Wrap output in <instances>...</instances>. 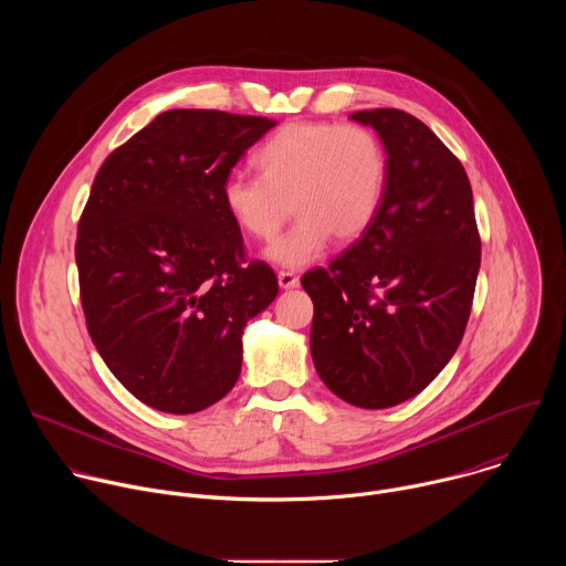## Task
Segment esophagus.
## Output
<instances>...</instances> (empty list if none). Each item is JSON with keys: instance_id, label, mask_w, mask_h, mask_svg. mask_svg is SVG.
I'll use <instances>...</instances> for the list:
<instances>
[{"instance_id": "esophagus-1", "label": "esophagus", "mask_w": 566, "mask_h": 566, "mask_svg": "<svg viewBox=\"0 0 566 566\" xmlns=\"http://www.w3.org/2000/svg\"><path fill=\"white\" fill-rule=\"evenodd\" d=\"M277 282H280L282 289H295L300 284V277L295 273H291V271H280L277 273Z\"/></svg>"}]
</instances>
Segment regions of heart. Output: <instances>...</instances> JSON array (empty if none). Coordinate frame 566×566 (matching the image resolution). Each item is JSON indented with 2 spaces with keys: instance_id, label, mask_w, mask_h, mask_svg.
<instances>
[{
  "instance_id": "heart-1",
  "label": "heart",
  "mask_w": 566,
  "mask_h": 566,
  "mask_svg": "<svg viewBox=\"0 0 566 566\" xmlns=\"http://www.w3.org/2000/svg\"><path fill=\"white\" fill-rule=\"evenodd\" d=\"M253 160L260 177L230 175L221 186V203L239 232L258 241H273L293 210L297 223L266 251L280 266L311 264L332 237L349 244L378 217L387 151L365 125L286 123Z\"/></svg>"
}]
</instances>
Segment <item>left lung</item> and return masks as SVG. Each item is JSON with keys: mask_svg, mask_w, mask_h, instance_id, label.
Returning a JSON list of instances; mask_svg holds the SVG:
<instances>
[{"mask_svg": "<svg viewBox=\"0 0 566 566\" xmlns=\"http://www.w3.org/2000/svg\"><path fill=\"white\" fill-rule=\"evenodd\" d=\"M387 184L371 228L329 269L302 275L311 356L336 396L382 410L423 391L454 356L474 297L481 239L461 160L419 118L365 109Z\"/></svg>", "mask_w": 566, "mask_h": 566, "instance_id": "8db88e82", "label": "left lung"}]
</instances>
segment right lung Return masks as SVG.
<instances>
[{
  "mask_svg": "<svg viewBox=\"0 0 566 566\" xmlns=\"http://www.w3.org/2000/svg\"><path fill=\"white\" fill-rule=\"evenodd\" d=\"M275 123L219 109H170L116 147L77 221L75 264L87 332L145 406L192 415L241 371L247 322L277 277L247 255L221 203L237 160Z\"/></svg>",
  "mask_w": 566,
  "mask_h": 566,
  "instance_id": "1",
  "label": "right lung"
}]
</instances>
